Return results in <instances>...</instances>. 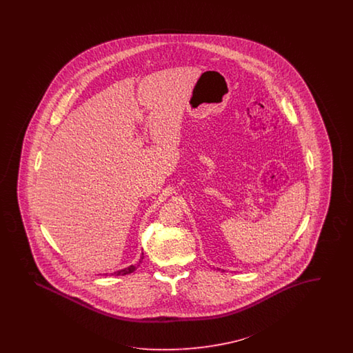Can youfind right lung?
I'll use <instances>...</instances> for the list:
<instances>
[{"label": "right lung", "instance_id": "add662e5", "mask_svg": "<svg viewBox=\"0 0 353 353\" xmlns=\"http://www.w3.org/2000/svg\"><path fill=\"white\" fill-rule=\"evenodd\" d=\"M142 260H143V254H142V256L139 259V263H142ZM139 265H130L128 268H124V269H121V270H118V272H114L112 274H115V276H125V274H129V273H133ZM108 273H106L105 276H107Z\"/></svg>", "mask_w": 353, "mask_h": 353}]
</instances>
